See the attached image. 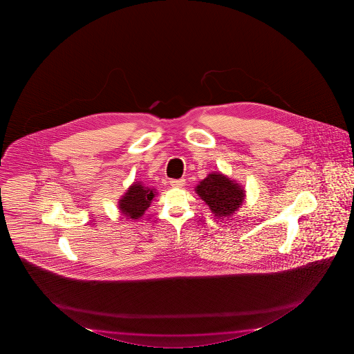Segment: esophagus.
<instances>
[{"label": "esophagus", "instance_id": "obj_1", "mask_svg": "<svg viewBox=\"0 0 354 354\" xmlns=\"http://www.w3.org/2000/svg\"><path fill=\"white\" fill-rule=\"evenodd\" d=\"M185 183H186V180H183V178L169 180V185L172 187H176V188H180V187L185 186Z\"/></svg>", "mask_w": 354, "mask_h": 354}]
</instances>
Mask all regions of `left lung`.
<instances>
[{"label":"left lung","mask_w":354,"mask_h":354,"mask_svg":"<svg viewBox=\"0 0 354 354\" xmlns=\"http://www.w3.org/2000/svg\"><path fill=\"white\" fill-rule=\"evenodd\" d=\"M196 193L219 219L233 216L245 197V191L241 185L221 172H212L201 180L196 187Z\"/></svg>","instance_id":"8db88e82"}]
</instances>
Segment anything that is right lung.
<instances>
[{
    "label": "right lung",
    "instance_id": "right-lung-1",
    "mask_svg": "<svg viewBox=\"0 0 354 354\" xmlns=\"http://www.w3.org/2000/svg\"><path fill=\"white\" fill-rule=\"evenodd\" d=\"M155 194L153 188L145 187L141 182H135L119 201V208L124 218L138 219L144 216L145 210L150 207Z\"/></svg>",
    "mask_w": 354,
    "mask_h": 354
}]
</instances>
